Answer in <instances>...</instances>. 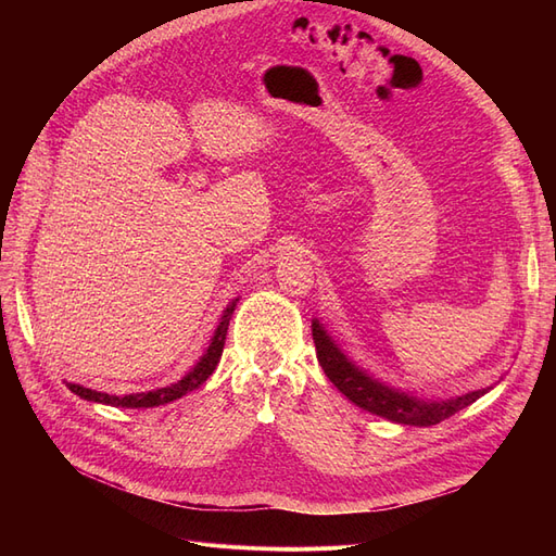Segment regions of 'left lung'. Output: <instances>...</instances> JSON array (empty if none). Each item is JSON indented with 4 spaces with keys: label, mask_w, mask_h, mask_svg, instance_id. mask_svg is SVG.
Listing matches in <instances>:
<instances>
[{
    "label": "left lung",
    "mask_w": 556,
    "mask_h": 556,
    "mask_svg": "<svg viewBox=\"0 0 556 556\" xmlns=\"http://www.w3.org/2000/svg\"><path fill=\"white\" fill-rule=\"evenodd\" d=\"M313 341H315V352H317V362L325 368L327 378L339 387V392H343L355 406L380 415L384 419H392V422L399 425H410V427H431L439 425L443 419L452 417L454 413L464 410L470 403L478 401L482 394H486L492 387L486 390H476L454 399L445 401H429V399H419L406 392H399L394 387L384 384L376 378L368 376L366 371L350 362L345 352L339 348L327 329L319 325V319H313Z\"/></svg>",
    "instance_id": "8db88e82"
}]
</instances>
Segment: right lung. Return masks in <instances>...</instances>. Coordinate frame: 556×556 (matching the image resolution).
Here are the masks:
<instances>
[{"mask_svg": "<svg viewBox=\"0 0 556 556\" xmlns=\"http://www.w3.org/2000/svg\"><path fill=\"white\" fill-rule=\"evenodd\" d=\"M237 301L239 299H233L227 306V311L223 313L220 325H217L213 339L208 343V350L201 355V359L194 364L192 371L188 376H182L178 382L160 387V390H153V392H139V394H125V396L88 390V387L74 384V382H66V387H70V390L80 399L94 401V403H106V406H113V408H155V406H164V403H172V401L185 396L188 392L197 390V387L204 384L208 380V376L215 371L217 362H220L225 339H227V327H229L233 308H237Z\"/></svg>", "mask_w": 556, "mask_h": 556, "instance_id": "obj_1", "label": "right lung"}]
</instances>
